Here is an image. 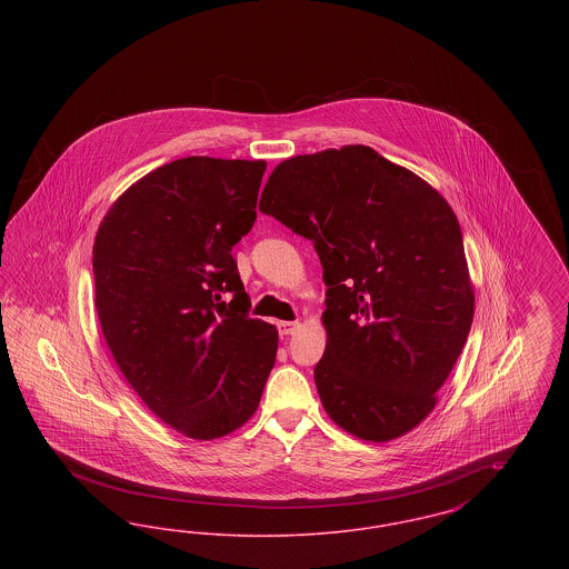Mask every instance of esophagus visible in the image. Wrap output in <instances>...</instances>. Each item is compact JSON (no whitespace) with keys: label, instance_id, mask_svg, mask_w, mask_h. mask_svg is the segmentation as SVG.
Instances as JSON below:
<instances>
[{"label":"esophagus","instance_id":"1","mask_svg":"<svg viewBox=\"0 0 569 569\" xmlns=\"http://www.w3.org/2000/svg\"><path fill=\"white\" fill-rule=\"evenodd\" d=\"M277 328H279V335L288 337V335H295V332H297L298 328H300V322H279Z\"/></svg>","mask_w":569,"mask_h":569}]
</instances>
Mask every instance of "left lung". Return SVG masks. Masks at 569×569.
<instances>
[{
	"instance_id": "obj_1",
	"label": "left lung",
	"mask_w": 569,
	"mask_h": 569,
	"mask_svg": "<svg viewBox=\"0 0 569 569\" xmlns=\"http://www.w3.org/2000/svg\"><path fill=\"white\" fill-rule=\"evenodd\" d=\"M260 211L309 239L325 269L326 413L365 441L416 429L473 320L459 219L439 191L365 144L277 163Z\"/></svg>"
}]
</instances>
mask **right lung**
<instances>
[{
	"mask_svg": "<svg viewBox=\"0 0 569 569\" xmlns=\"http://www.w3.org/2000/svg\"><path fill=\"white\" fill-rule=\"evenodd\" d=\"M264 170V160L207 156L163 163L112 202L96 234V311L110 353L144 406L191 439L243 427L274 365L277 328L247 316L232 258L256 221Z\"/></svg>",
	"mask_w": 569,
	"mask_h": 569,
	"instance_id": "1",
	"label": "right lung"
}]
</instances>
